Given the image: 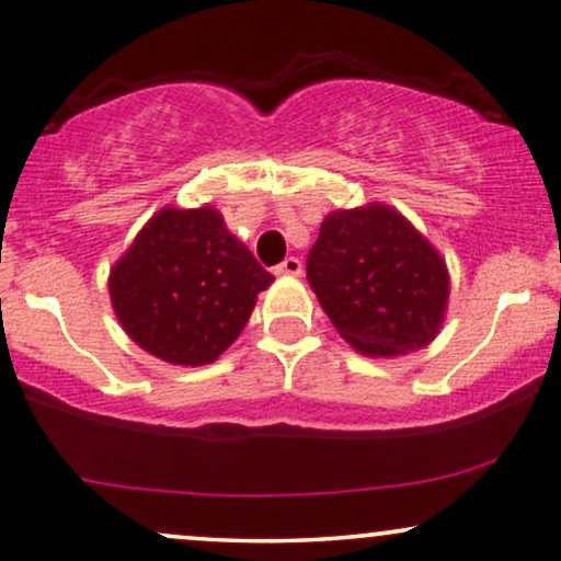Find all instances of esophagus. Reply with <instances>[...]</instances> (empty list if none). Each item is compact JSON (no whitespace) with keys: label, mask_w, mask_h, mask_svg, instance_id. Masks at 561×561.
<instances>
[{"label":"esophagus","mask_w":561,"mask_h":561,"mask_svg":"<svg viewBox=\"0 0 561 561\" xmlns=\"http://www.w3.org/2000/svg\"><path fill=\"white\" fill-rule=\"evenodd\" d=\"M274 272L276 274H287V276H300L302 274V263H300L298 255H287V259L274 268Z\"/></svg>","instance_id":"esophagus-1"}]
</instances>
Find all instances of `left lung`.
<instances>
[{"label": "left lung", "instance_id": "left-lung-1", "mask_svg": "<svg viewBox=\"0 0 561 561\" xmlns=\"http://www.w3.org/2000/svg\"><path fill=\"white\" fill-rule=\"evenodd\" d=\"M306 274L323 313L357 353H413L442 329L447 266L389 206L329 214L308 253Z\"/></svg>", "mask_w": 561, "mask_h": 561}]
</instances>
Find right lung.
I'll return each mask as SVG.
<instances>
[{
    "mask_svg": "<svg viewBox=\"0 0 561 561\" xmlns=\"http://www.w3.org/2000/svg\"><path fill=\"white\" fill-rule=\"evenodd\" d=\"M274 276L214 208H164L110 276L133 342L174 366H206L238 340Z\"/></svg>",
    "mask_w": 561,
    "mask_h": 561,
    "instance_id": "obj_1",
    "label": "right lung"
}]
</instances>
